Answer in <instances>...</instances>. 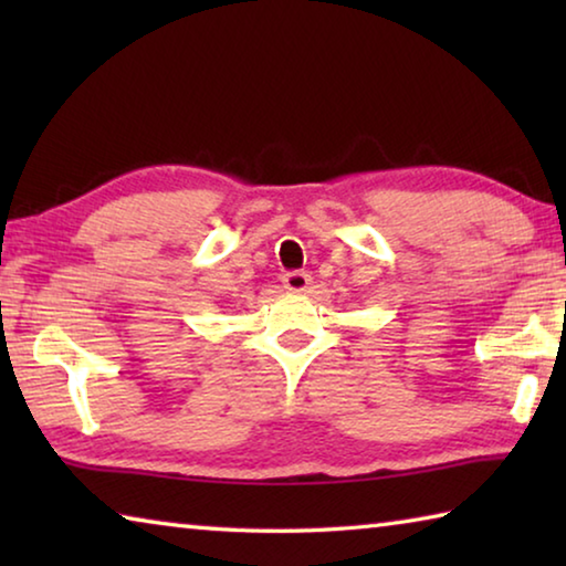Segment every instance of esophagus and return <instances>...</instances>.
Masks as SVG:
<instances>
[{
  "label": "esophagus",
  "instance_id": "obj_1",
  "mask_svg": "<svg viewBox=\"0 0 566 566\" xmlns=\"http://www.w3.org/2000/svg\"><path fill=\"white\" fill-rule=\"evenodd\" d=\"M282 284L290 292H306V290H310V284H312V276L306 272H290V274L282 276Z\"/></svg>",
  "mask_w": 566,
  "mask_h": 566
}]
</instances>
